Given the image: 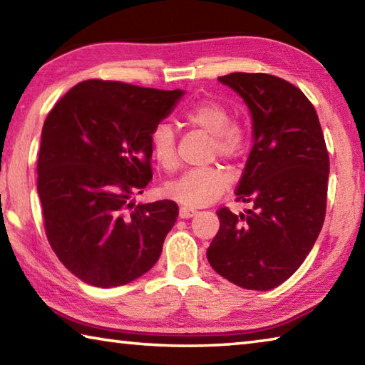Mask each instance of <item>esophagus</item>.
Here are the masks:
<instances>
[{
	"label": "esophagus",
	"instance_id": "esophagus-1",
	"mask_svg": "<svg viewBox=\"0 0 365 365\" xmlns=\"http://www.w3.org/2000/svg\"><path fill=\"white\" fill-rule=\"evenodd\" d=\"M197 211L193 207H188V206H182L180 211H178V215H180V219H190L193 217Z\"/></svg>",
	"mask_w": 365,
	"mask_h": 365
}]
</instances>
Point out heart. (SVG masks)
Wrapping results in <instances>:
<instances>
[{"mask_svg":"<svg viewBox=\"0 0 365 365\" xmlns=\"http://www.w3.org/2000/svg\"><path fill=\"white\" fill-rule=\"evenodd\" d=\"M185 122L211 137V154L235 163L245 154L243 128L232 123V114L224 104L214 100L196 103L183 114ZM153 158L160 168L174 170L178 164L175 135L168 123H160L151 133ZM230 185V177L219 165L191 169L177 180L168 183L165 193L188 207H202L214 202Z\"/></svg>","mask_w":365,"mask_h":365,"instance_id":"obj_1","label":"heart"}]
</instances>
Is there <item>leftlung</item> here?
I'll return each instance as SVG.
<instances>
[{
    "instance_id": "obj_1",
    "label": "left lung",
    "mask_w": 365,
    "mask_h": 365,
    "mask_svg": "<svg viewBox=\"0 0 365 365\" xmlns=\"http://www.w3.org/2000/svg\"><path fill=\"white\" fill-rule=\"evenodd\" d=\"M219 80L252 115L255 145L235 191L251 209L240 215L219 209L207 261L235 285L265 292L298 270L322 230L329 151L316 109L298 86L261 72Z\"/></svg>"
}]
</instances>
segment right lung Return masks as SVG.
I'll return each instance as SVG.
<instances>
[{
    "instance_id": "right-lung-1",
    "label": "right lung",
    "mask_w": 365,
    "mask_h": 365,
    "mask_svg": "<svg viewBox=\"0 0 365 365\" xmlns=\"http://www.w3.org/2000/svg\"><path fill=\"white\" fill-rule=\"evenodd\" d=\"M182 95L91 78L49 110L36 163L43 225L59 261L88 285H127L163 252L177 202L135 206L132 196L153 178L151 133Z\"/></svg>"
}]
</instances>
